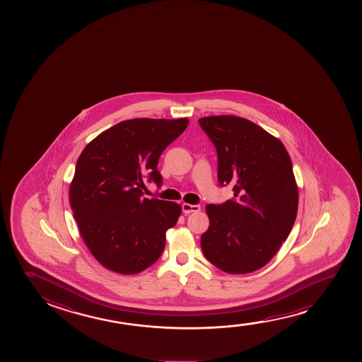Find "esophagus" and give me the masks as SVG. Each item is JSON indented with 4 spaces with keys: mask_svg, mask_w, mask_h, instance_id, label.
<instances>
[{
    "mask_svg": "<svg viewBox=\"0 0 362 362\" xmlns=\"http://www.w3.org/2000/svg\"><path fill=\"white\" fill-rule=\"evenodd\" d=\"M182 209H183V213L187 215V214L190 213H198L200 211V206L199 205H193V204L184 203L182 205Z\"/></svg>",
    "mask_w": 362,
    "mask_h": 362,
    "instance_id": "34e87169",
    "label": "esophagus"
}]
</instances>
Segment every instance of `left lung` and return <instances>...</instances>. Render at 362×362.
Masks as SVG:
<instances>
[{"label":"left lung","mask_w":362,"mask_h":362,"mask_svg":"<svg viewBox=\"0 0 362 362\" xmlns=\"http://www.w3.org/2000/svg\"><path fill=\"white\" fill-rule=\"evenodd\" d=\"M218 152V179L233 185L235 200L206 205L210 225L204 256L230 274L266 266L297 218L298 185L282 142L250 119L218 115L199 119Z\"/></svg>","instance_id":"obj_1"}]
</instances>
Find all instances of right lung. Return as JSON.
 <instances>
[{
    "instance_id": "obj_1",
    "label": "right lung",
    "mask_w": 362,
    "mask_h": 362,
    "mask_svg": "<svg viewBox=\"0 0 362 362\" xmlns=\"http://www.w3.org/2000/svg\"><path fill=\"white\" fill-rule=\"evenodd\" d=\"M178 119H134L86 144L69 187L80 235L96 261L119 274H137L163 252L165 233L182 214L174 202L142 197L144 177L160 185L164 149L188 126Z\"/></svg>"
}]
</instances>
